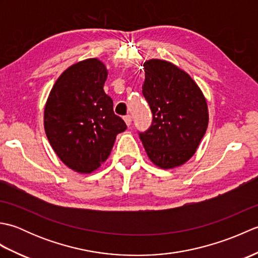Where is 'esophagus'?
<instances>
[{"mask_svg": "<svg viewBox=\"0 0 258 258\" xmlns=\"http://www.w3.org/2000/svg\"><path fill=\"white\" fill-rule=\"evenodd\" d=\"M124 120H125L126 125L130 126L131 124H132V116H131V115H126V116H124Z\"/></svg>", "mask_w": 258, "mask_h": 258, "instance_id": "esophagus-1", "label": "esophagus"}]
</instances>
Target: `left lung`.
Wrapping results in <instances>:
<instances>
[{
    "instance_id": "1",
    "label": "left lung",
    "mask_w": 258,
    "mask_h": 258,
    "mask_svg": "<svg viewBox=\"0 0 258 258\" xmlns=\"http://www.w3.org/2000/svg\"><path fill=\"white\" fill-rule=\"evenodd\" d=\"M143 95L151 107V127L140 134L150 160L161 168L183 165L195 154L208 125L206 98L193 79L171 62L144 64Z\"/></svg>"
}]
</instances>
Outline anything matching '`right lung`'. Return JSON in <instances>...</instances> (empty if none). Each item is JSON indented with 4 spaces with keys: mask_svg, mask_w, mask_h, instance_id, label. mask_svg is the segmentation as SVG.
<instances>
[{
    "mask_svg": "<svg viewBox=\"0 0 258 258\" xmlns=\"http://www.w3.org/2000/svg\"><path fill=\"white\" fill-rule=\"evenodd\" d=\"M107 70L100 59L87 58L59 75L47 97L44 130L52 149L65 165L89 174L107 160L124 120L113 111L103 90Z\"/></svg>",
    "mask_w": 258,
    "mask_h": 258,
    "instance_id": "add662e5",
    "label": "right lung"
}]
</instances>
